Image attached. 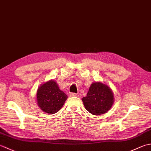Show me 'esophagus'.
Returning <instances> with one entry per match:
<instances>
[{
	"instance_id": "34e87169",
	"label": "esophagus",
	"mask_w": 151,
	"mask_h": 151,
	"mask_svg": "<svg viewBox=\"0 0 151 151\" xmlns=\"http://www.w3.org/2000/svg\"><path fill=\"white\" fill-rule=\"evenodd\" d=\"M70 97H78V93H70Z\"/></svg>"
}]
</instances>
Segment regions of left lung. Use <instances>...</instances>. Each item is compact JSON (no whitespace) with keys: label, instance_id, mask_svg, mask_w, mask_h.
Masks as SVG:
<instances>
[{"label":"left lung","instance_id":"1","mask_svg":"<svg viewBox=\"0 0 151 151\" xmlns=\"http://www.w3.org/2000/svg\"><path fill=\"white\" fill-rule=\"evenodd\" d=\"M85 109L93 115L107 113L114 103V95L107 85L97 82L91 84L87 96L82 98Z\"/></svg>","mask_w":151,"mask_h":151}]
</instances>
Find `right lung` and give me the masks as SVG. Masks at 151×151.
<instances>
[{"instance_id":"1","label":"right lung","mask_w":151,"mask_h":151,"mask_svg":"<svg viewBox=\"0 0 151 151\" xmlns=\"http://www.w3.org/2000/svg\"><path fill=\"white\" fill-rule=\"evenodd\" d=\"M67 99V96L53 80L40 85L37 91V105L48 114H55L60 111Z\"/></svg>"}]
</instances>
